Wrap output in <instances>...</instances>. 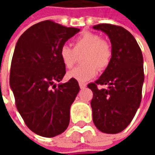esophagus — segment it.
Instances as JSON below:
<instances>
[{
    "label": "esophagus",
    "mask_w": 155,
    "mask_h": 155,
    "mask_svg": "<svg viewBox=\"0 0 155 155\" xmlns=\"http://www.w3.org/2000/svg\"><path fill=\"white\" fill-rule=\"evenodd\" d=\"M79 87H80V89H84V88L86 87V84L80 82V83H79Z\"/></svg>",
    "instance_id": "34e87169"
}]
</instances>
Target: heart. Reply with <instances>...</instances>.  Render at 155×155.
Listing matches in <instances>:
<instances>
[{
    "label": "heart",
    "instance_id": "obj_1",
    "mask_svg": "<svg viewBox=\"0 0 155 155\" xmlns=\"http://www.w3.org/2000/svg\"><path fill=\"white\" fill-rule=\"evenodd\" d=\"M81 58L83 65L76 67L67 73V78L79 82H86L93 78L99 71H104L110 64L112 50L110 44L98 34L86 33L79 36L73 42V48L63 45L59 49V57L66 68H71Z\"/></svg>",
    "mask_w": 155,
    "mask_h": 155
}]
</instances>
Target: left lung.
Wrapping results in <instances>:
<instances>
[{"label": "left lung", "mask_w": 155, "mask_h": 155, "mask_svg": "<svg viewBox=\"0 0 155 155\" xmlns=\"http://www.w3.org/2000/svg\"><path fill=\"white\" fill-rule=\"evenodd\" d=\"M93 28L106 33L112 45L109 66L97 80L88 84L93 92V122L104 133L117 134L128 127L141 102L143 57L137 41L125 28L112 24ZM98 85L108 88L99 89Z\"/></svg>", "instance_id": "left-lung-1"}]
</instances>
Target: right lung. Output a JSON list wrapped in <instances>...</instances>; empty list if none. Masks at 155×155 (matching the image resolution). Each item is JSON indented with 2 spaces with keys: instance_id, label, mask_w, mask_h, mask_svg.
<instances>
[{
  "instance_id": "add662e5",
  "label": "right lung",
  "mask_w": 155,
  "mask_h": 155,
  "mask_svg": "<svg viewBox=\"0 0 155 155\" xmlns=\"http://www.w3.org/2000/svg\"><path fill=\"white\" fill-rule=\"evenodd\" d=\"M80 31L52 21L39 22L18 39L9 83L16 108L28 128L43 137L62 134L70 122V108L79 91L78 81L57 87L65 74L59 49Z\"/></svg>"
}]
</instances>
